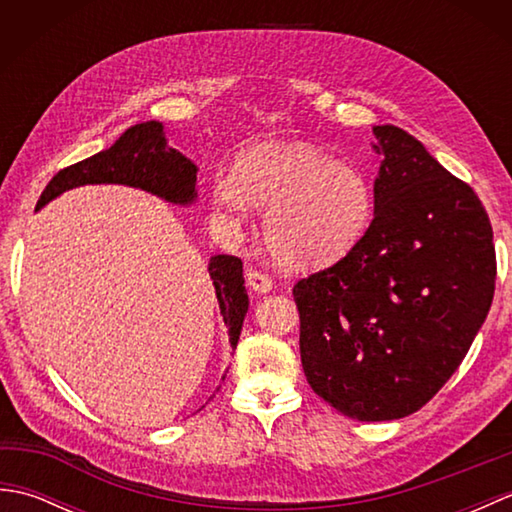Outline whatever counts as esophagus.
<instances>
[{
    "instance_id": "obj_1",
    "label": "esophagus",
    "mask_w": 512,
    "mask_h": 512,
    "mask_svg": "<svg viewBox=\"0 0 512 512\" xmlns=\"http://www.w3.org/2000/svg\"><path fill=\"white\" fill-rule=\"evenodd\" d=\"M246 284L250 290L257 292V295H266V292L273 290V279L264 275L262 270H255V268L246 270Z\"/></svg>"
}]
</instances>
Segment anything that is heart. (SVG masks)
<instances>
[{"instance_id":"b5f03b06","label":"heart","mask_w":512,"mask_h":512,"mask_svg":"<svg viewBox=\"0 0 512 512\" xmlns=\"http://www.w3.org/2000/svg\"><path fill=\"white\" fill-rule=\"evenodd\" d=\"M222 220L246 204L264 209L262 237L281 266L321 270L347 257L374 215V191L361 171L308 143L262 145L239 156L231 180L213 187Z\"/></svg>"}]
</instances>
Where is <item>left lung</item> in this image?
<instances>
[{
  "label": "left lung",
  "mask_w": 512,
  "mask_h": 512,
  "mask_svg": "<svg viewBox=\"0 0 512 512\" xmlns=\"http://www.w3.org/2000/svg\"><path fill=\"white\" fill-rule=\"evenodd\" d=\"M374 220L334 266L292 288L301 365L347 418L398 420L464 361L495 292L493 228L469 184L396 125H376Z\"/></svg>",
  "instance_id": "8db88e82"
}]
</instances>
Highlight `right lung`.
Returning a JSON list of instances; mask_svg holds the SVG:
<instances>
[{
    "instance_id": "add662e5",
    "label": "right lung",
    "mask_w": 512,
    "mask_h": 512,
    "mask_svg": "<svg viewBox=\"0 0 512 512\" xmlns=\"http://www.w3.org/2000/svg\"><path fill=\"white\" fill-rule=\"evenodd\" d=\"M195 180H198V167L178 149L169 147L165 125L147 121L129 127L110 149L61 169L43 189L37 211L59 198L61 193L83 187V184H127V187L158 195L171 204L189 206L198 200ZM209 277L213 279L220 314L228 328V341L235 350L248 312L242 259L233 255L211 257Z\"/></svg>"
}]
</instances>
